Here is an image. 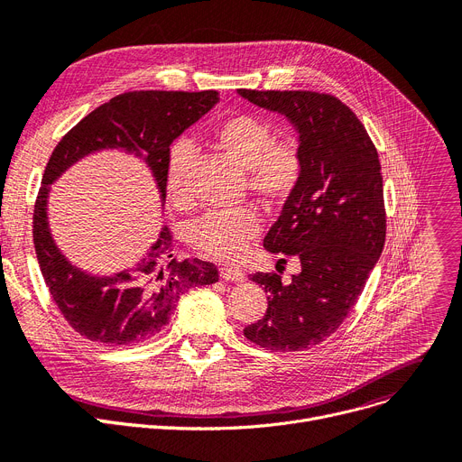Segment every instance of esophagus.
<instances>
[{"label": "esophagus", "instance_id": "esophagus-1", "mask_svg": "<svg viewBox=\"0 0 462 462\" xmlns=\"http://www.w3.org/2000/svg\"><path fill=\"white\" fill-rule=\"evenodd\" d=\"M221 279L223 281H230V282H244L245 281V273L236 268H223L221 270Z\"/></svg>", "mask_w": 462, "mask_h": 462}]
</instances>
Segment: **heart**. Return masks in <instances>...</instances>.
<instances>
[{"instance_id": "1", "label": "heart", "mask_w": 462, "mask_h": 462, "mask_svg": "<svg viewBox=\"0 0 462 462\" xmlns=\"http://www.w3.org/2000/svg\"><path fill=\"white\" fill-rule=\"evenodd\" d=\"M221 152L247 170V185L265 204L286 200L301 176V153L292 138H275L268 121L251 114L225 117L211 131ZM192 157L190 143L172 145L166 162L164 187L174 208H185L189 194L185 168ZM260 232L258 215L251 208L209 211L189 230L190 244L218 260H236Z\"/></svg>"}]
</instances>
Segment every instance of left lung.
<instances>
[{"label": "left lung", "mask_w": 462, "mask_h": 462, "mask_svg": "<svg viewBox=\"0 0 462 462\" xmlns=\"http://www.w3.org/2000/svg\"><path fill=\"white\" fill-rule=\"evenodd\" d=\"M237 93L286 116L300 134L301 153L300 181L263 237L265 251L298 258L301 272L288 282L277 273L251 275L268 292V310L244 333L268 350H307L345 322L382 254L385 209L378 152L356 114L333 95Z\"/></svg>", "instance_id": "obj_1"}]
</instances>
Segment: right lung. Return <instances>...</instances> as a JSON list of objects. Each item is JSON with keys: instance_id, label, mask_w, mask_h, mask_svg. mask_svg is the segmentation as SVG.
<instances>
[{"instance_id": "add662e5", "label": "right lung", "mask_w": 462, "mask_h": 462, "mask_svg": "<svg viewBox=\"0 0 462 462\" xmlns=\"http://www.w3.org/2000/svg\"><path fill=\"white\" fill-rule=\"evenodd\" d=\"M218 103L209 91H129L95 108L56 145L37 194L33 244L39 268L63 319L88 341L129 346L166 328L180 298L194 286L213 284L218 272L199 258L176 260L172 234L161 228L157 241L131 268L93 275L72 263L54 241L48 221L52 185L84 157L119 150L134 155L155 180L164 208V172L172 143Z\"/></svg>"}]
</instances>
